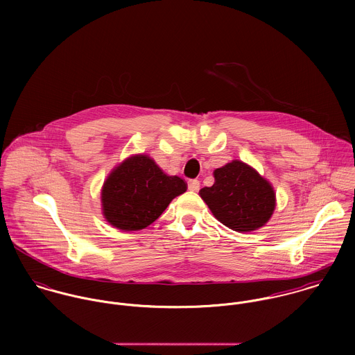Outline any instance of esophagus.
<instances>
[{
    "instance_id": "obj_1",
    "label": "esophagus",
    "mask_w": 355,
    "mask_h": 355,
    "mask_svg": "<svg viewBox=\"0 0 355 355\" xmlns=\"http://www.w3.org/2000/svg\"><path fill=\"white\" fill-rule=\"evenodd\" d=\"M200 187H201L200 180L194 179V180H190V182H189V190H190V191H198Z\"/></svg>"
}]
</instances>
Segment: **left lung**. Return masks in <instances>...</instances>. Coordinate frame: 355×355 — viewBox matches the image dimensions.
Masks as SVG:
<instances>
[{"mask_svg":"<svg viewBox=\"0 0 355 355\" xmlns=\"http://www.w3.org/2000/svg\"><path fill=\"white\" fill-rule=\"evenodd\" d=\"M213 175L214 184L201 189L200 196L220 223L236 232H252L269 221L276 194L254 168L234 159Z\"/></svg>","mask_w":355,"mask_h":355,"instance_id":"left-lung-1","label":"left lung"}]
</instances>
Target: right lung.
Returning a JSON list of instances; mask_svg holds the SVG:
<instances>
[{
	"label": "right lung",
	"instance_id": "obj_1",
	"mask_svg": "<svg viewBox=\"0 0 355 355\" xmlns=\"http://www.w3.org/2000/svg\"><path fill=\"white\" fill-rule=\"evenodd\" d=\"M187 183L168 176L149 155L135 154L119 164L102 187V213L121 231L144 230L154 223Z\"/></svg>",
	"mask_w": 355,
	"mask_h": 355
}]
</instances>
